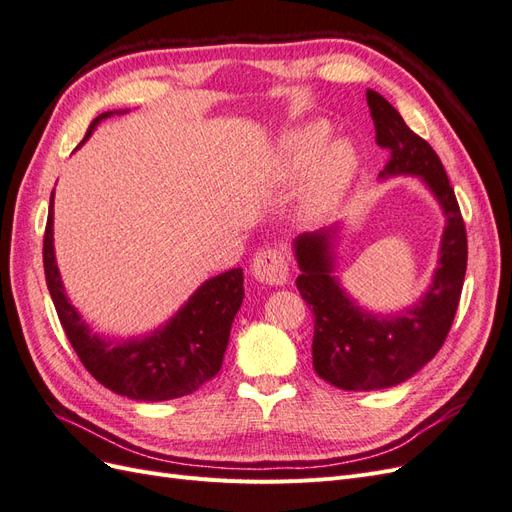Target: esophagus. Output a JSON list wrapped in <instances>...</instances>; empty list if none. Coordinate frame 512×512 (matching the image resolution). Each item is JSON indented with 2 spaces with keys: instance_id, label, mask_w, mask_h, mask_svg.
Segmentation results:
<instances>
[{
  "instance_id": "esophagus-1",
  "label": "esophagus",
  "mask_w": 512,
  "mask_h": 512,
  "mask_svg": "<svg viewBox=\"0 0 512 512\" xmlns=\"http://www.w3.org/2000/svg\"><path fill=\"white\" fill-rule=\"evenodd\" d=\"M252 275L262 284L282 286L288 282V260L280 250L267 247L252 258Z\"/></svg>"
}]
</instances>
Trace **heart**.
<instances>
[{"instance_id": "b5f03b06", "label": "heart", "mask_w": 512, "mask_h": 512, "mask_svg": "<svg viewBox=\"0 0 512 512\" xmlns=\"http://www.w3.org/2000/svg\"><path fill=\"white\" fill-rule=\"evenodd\" d=\"M329 132L327 121H312L288 132L282 143L280 168L286 177L299 179L307 175L309 167L313 168L305 194V211L312 218L327 215L337 205L359 168L356 149L346 138H335L321 147Z\"/></svg>"}]
</instances>
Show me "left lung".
Masks as SVG:
<instances>
[{
	"mask_svg": "<svg viewBox=\"0 0 512 512\" xmlns=\"http://www.w3.org/2000/svg\"><path fill=\"white\" fill-rule=\"evenodd\" d=\"M376 143L389 149L382 177L416 175L440 200L446 226L429 290L397 316H374L350 299L333 275V230L294 239L301 275L297 288L314 314L316 374L344 391H376L408 380L429 363L451 331L468 267V237L455 190L431 145L414 134L378 91L367 89Z\"/></svg>",
	"mask_w": 512,
	"mask_h": 512,
	"instance_id": "8db88e82",
	"label": "left lung"
}]
</instances>
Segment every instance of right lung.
Returning <instances> with one entry per match:
<instances>
[{
  "mask_svg": "<svg viewBox=\"0 0 512 512\" xmlns=\"http://www.w3.org/2000/svg\"><path fill=\"white\" fill-rule=\"evenodd\" d=\"M108 115L113 113L91 121L85 138ZM42 256L61 327L85 369L106 389L136 401H166L194 393L220 371L232 320L243 303V269L211 277L162 329L141 339L111 342L91 335L64 292L53 250V192Z\"/></svg>",
  "mask_w": 512,
  "mask_h": 512,
  "instance_id": "add662e5",
  "label": "right lung"
}]
</instances>
